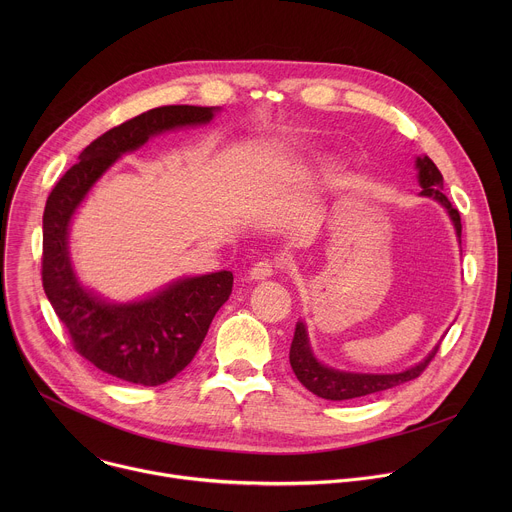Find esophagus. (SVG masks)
Here are the masks:
<instances>
[{
    "instance_id": "obj_1",
    "label": "esophagus",
    "mask_w": 512,
    "mask_h": 512,
    "mask_svg": "<svg viewBox=\"0 0 512 512\" xmlns=\"http://www.w3.org/2000/svg\"><path fill=\"white\" fill-rule=\"evenodd\" d=\"M277 267H279V265H277L275 261H269V259L257 261V263L249 269V279H251V281H263V279L271 277Z\"/></svg>"
}]
</instances>
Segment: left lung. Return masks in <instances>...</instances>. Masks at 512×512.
<instances>
[{
	"label": "left lung",
	"instance_id": "8db88e82",
	"mask_svg": "<svg viewBox=\"0 0 512 512\" xmlns=\"http://www.w3.org/2000/svg\"><path fill=\"white\" fill-rule=\"evenodd\" d=\"M415 168L419 170L417 178L421 184V194L435 198L442 206L448 208V214L454 221L456 227V235L462 237V223H460V212L458 208H454V204L448 200V196L442 192L444 188V178L437 170V166L427 158H417ZM440 346H435L429 356H425L415 367L403 371V373H395V375H360V373H344V371H336L326 367V364L318 362L316 356L312 354L310 342H308V334H306V326L304 322L296 324V332H294V340H291V348H289V364L294 369L298 381L312 391L314 395L322 397V399H330V401H344V399H356V397H364V395H373V393H381L387 389H393L397 385H403L407 381L417 379L425 369L427 364L433 360L435 352Z\"/></svg>",
	"mask_w": 512,
	"mask_h": 512
}]
</instances>
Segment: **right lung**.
I'll return each mask as SVG.
<instances>
[{
	"label": "right lung",
	"mask_w": 512,
	"mask_h": 512,
	"mask_svg": "<svg viewBox=\"0 0 512 512\" xmlns=\"http://www.w3.org/2000/svg\"><path fill=\"white\" fill-rule=\"evenodd\" d=\"M216 107L166 105L145 111L91 141L52 188L42 216V285L72 346L91 364L127 383L156 387L184 371L214 314L233 291V273L186 277L131 304H109L81 285L68 257V225L105 170L150 137L202 125Z\"/></svg>",
	"instance_id": "obj_1"
}]
</instances>
